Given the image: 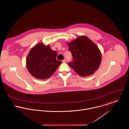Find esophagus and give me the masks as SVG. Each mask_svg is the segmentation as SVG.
Here are the masks:
<instances>
[{"label": "esophagus", "mask_w": 129, "mask_h": 129, "mask_svg": "<svg viewBox=\"0 0 129 129\" xmlns=\"http://www.w3.org/2000/svg\"><path fill=\"white\" fill-rule=\"evenodd\" d=\"M62 62H67V60H66V59H64L63 60H62Z\"/></svg>", "instance_id": "obj_1"}]
</instances>
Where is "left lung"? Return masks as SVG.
<instances>
[{
    "label": "left lung",
    "mask_w": 129,
    "mask_h": 129,
    "mask_svg": "<svg viewBox=\"0 0 129 129\" xmlns=\"http://www.w3.org/2000/svg\"><path fill=\"white\" fill-rule=\"evenodd\" d=\"M68 45L73 57V61L68 64L78 75L88 76L98 70L102 60L101 52L88 37L81 36L68 43Z\"/></svg>",
    "instance_id": "obj_1"
}]
</instances>
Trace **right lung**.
Instances as JSON below:
<instances>
[{
    "mask_svg": "<svg viewBox=\"0 0 129 129\" xmlns=\"http://www.w3.org/2000/svg\"><path fill=\"white\" fill-rule=\"evenodd\" d=\"M57 52L49 45L38 43L29 51L26 59L29 72L36 78L45 79L50 77L61 63L56 59Z\"/></svg>",
    "mask_w": 129,
    "mask_h": 129,
    "instance_id": "add662e5",
    "label": "right lung"
}]
</instances>
